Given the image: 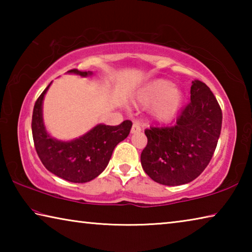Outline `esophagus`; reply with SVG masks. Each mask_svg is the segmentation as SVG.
Returning a JSON list of instances; mask_svg holds the SVG:
<instances>
[{"instance_id":"1","label":"esophagus","mask_w":252,"mask_h":252,"mask_svg":"<svg viewBox=\"0 0 252 252\" xmlns=\"http://www.w3.org/2000/svg\"><path fill=\"white\" fill-rule=\"evenodd\" d=\"M140 131H141V126H140L138 122H134L133 126L131 127V133H136V132H140Z\"/></svg>"}]
</instances>
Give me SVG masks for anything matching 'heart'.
<instances>
[{
  "mask_svg": "<svg viewBox=\"0 0 252 252\" xmlns=\"http://www.w3.org/2000/svg\"><path fill=\"white\" fill-rule=\"evenodd\" d=\"M183 95L180 90L173 88L168 80H153L147 83L136 93V102L140 105L151 108L160 121H168L176 116L180 109Z\"/></svg>",
  "mask_w": 252,
  "mask_h": 252,
  "instance_id": "b5f03b06",
  "label": "heart"
}]
</instances>
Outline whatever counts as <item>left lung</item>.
Masks as SVG:
<instances>
[{
	"label": "left lung",
	"instance_id": "left-lung-1",
	"mask_svg": "<svg viewBox=\"0 0 252 252\" xmlns=\"http://www.w3.org/2000/svg\"><path fill=\"white\" fill-rule=\"evenodd\" d=\"M191 101L171 126H150L141 164L153 181L180 186L207 168L218 143L222 111L206 83L192 81Z\"/></svg>",
	"mask_w": 252,
	"mask_h": 252
}]
</instances>
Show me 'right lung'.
Here are the masks:
<instances>
[{"instance_id":"add662e5","label":"right lung","mask_w":252,"mask_h":252,"mask_svg":"<svg viewBox=\"0 0 252 252\" xmlns=\"http://www.w3.org/2000/svg\"><path fill=\"white\" fill-rule=\"evenodd\" d=\"M67 72L81 76L92 74L90 71L78 69ZM50 84L37 97L32 114V135L37 156L50 172L66 181H91L106 168L117 144L129 135L132 122L126 120L119 126L99 125L87 134L69 142L51 138L42 119V102Z\"/></svg>"}]
</instances>
